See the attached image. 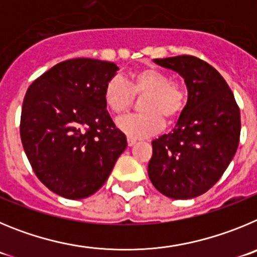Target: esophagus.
Masks as SVG:
<instances>
[{
  "label": "esophagus",
  "instance_id": "34e87169",
  "mask_svg": "<svg viewBox=\"0 0 257 257\" xmlns=\"http://www.w3.org/2000/svg\"><path fill=\"white\" fill-rule=\"evenodd\" d=\"M128 146H133V145H136V142H137V140H134V138H132V137H128Z\"/></svg>",
  "mask_w": 257,
  "mask_h": 257
}]
</instances>
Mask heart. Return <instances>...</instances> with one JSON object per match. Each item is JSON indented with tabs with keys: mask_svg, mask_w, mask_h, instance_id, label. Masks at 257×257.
Returning <instances> with one entry per match:
<instances>
[{
	"mask_svg": "<svg viewBox=\"0 0 257 257\" xmlns=\"http://www.w3.org/2000/svg\"><path fill=\"white\" fill-rule=\"evenodd\" d=\"M138 115H129L116 121L117 128L132 138H146L163 129L166 119L182 112L186 93L179 83L159 69L147 68L133 73L125 80L114 77L103 88V101L112 114L123 115L132 107L134 96H145Z\"/></svg>",
	"mask_w": 257,
	"mask_h": 257,
	"instance_id": "b5f03b06",
	"label": "heart"
}]
</instances>
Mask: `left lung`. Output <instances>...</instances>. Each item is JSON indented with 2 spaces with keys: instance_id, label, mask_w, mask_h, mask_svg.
I'll return each instance as SVG.
<instances>
[{
  "instance_id": "obj_1",
  "label": "left lung",
  "mask_w": 257,
  "mask_h": 257,
  "mask_svg": "<svg viewBox=\"0 0 257 257\" xmlns=\"http://www.w3.org/2000/svg\"><path fill=\"white\" fill-rule=\"evenodd\" d=\"M154 61L183 78L188 98L174 129L152 141L150 180L166 197H197L220 179L234 157L239 107L229 85L207 62L188 55Z\"/></svg>"
}]
</instances>
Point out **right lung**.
<instances>
[{
    "label": "right lung",
    "instance_id": "1",
    "mask_svg": "<svg viewBox=\"0 0 257 257\" xmlns=\"http://www.w3.org/2000/svg\"><path fill=\"white\" fill-rule=\"evenodd\" d=\"M119 70L94 59L62 61L34 80L23 101L20 137L38 179L56 195L80 200L97 192L126 149L103 88Z\"/></svg>",
    "mask_w": 257,
    "mask_h": 257
}]
</instances>
